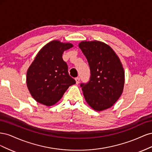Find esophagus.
<instances>
[{"mask_svg": "<svg viewBox=\"0 0 152 152\" xmlns=\"http://www.w3.org/2000/svg\"><path fill=\"white\" fill-rule=\"evenodd\" d=\"M75 81H76V84H79L80 82V78L79 77H77L75 78Z\"/></svg>", "mask_w": 152, "mask_h": 152, "instance_id": "obj_1", "label": "esophagus"}]
</instances>
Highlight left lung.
Wrapping results in <instances>:
<instances>
[{
    "instance_id": "8db88e82",
    "label": "left lung",
    "mask_w": 152,
    "mask_h": 152,
    "mask_svg": "<svg viewBox=\"0 0 152 152\" xmlns=\"http://www.w3.org/2000/svg\"><path fill=\"white\" fill-rule=\"evenodd\" d=\"M79 47L91 70L88 83L80 84L87 103L98 112L111 108L122 95L125 83L120 58L110 45L101 41H82Z\"/></svg>"
}]
</instances>
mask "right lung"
<instances>
[{
    "instance_id": "right-lung-1",
    "label": "right lung",
    "mask_w": 152,
    "mask_h": 152,
    "mask_svg": "<svg viewBox=\"0 0 152 152\" xmlns=\"http://www.w3.org/2000/svg\"><path fill=\"white\" fill-rule=\"evenodd\" d=\"M73 47L69 42L50 41L41 49L26 73V86L37 102L52 106L61 99L75 80L68 74L64 51Z\"/></svg>"
}]
</instances>
